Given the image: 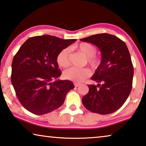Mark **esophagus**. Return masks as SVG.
I'll list each match as a JSON object with an SVG mask.
<instances>
[{
	"label": "esophagus",
	"instance_id": "esophagus-1",
	"mask_svg": "<svg viewBox=\"0 0 146 146\" xmlns=\"http://www.w3.org/2000/svg\"><path fill=\"white\" fill-rule=\"evenodd\" d=\"M74 84L75 87H78V86H80V84L79 83H77V82H74Z\"/></svg>",
	"mask_w": 146,
	"mask_h": 146
}]
</instances>
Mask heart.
<instances>
[{"label":"heart","mask_w":146,"mask_h":146,"mask_svg":"<svg viewBox=\"0 0 146 146\" xmlns=\"http://www.w3.org/2000/svg\"><path fill=\"white\" fill-rule=\"evenodd\" d=\"M78 52L87 58L89 65L93 69L98 68L101 63V58L96 56V47L92 44L89 43H82L76 47ZM57 63L62 68H66L70 64V49L68 48H64L59 52L57 56ZM92 72L88 68H78L72 67L66 70L63 73L64 77L67 80L75 82H82L88 77L90 76Z\"/></svg>","instance_id":"1"}]
</instances>
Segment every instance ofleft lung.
I'll list each match as a JSON object with an SVG mask.
<instances>
[{
  "mask_svg": "<svg viewBox=\"0 0 146 146\" xmlns=\"http://www.w3.org/2000/svg\"><path fill=\"white\" fill-rule=\"evenodd\" d=\"M80 40L97 46L102 54L100 65L91 78L98 84L88 85L89 92L82 103L93 113H114L125 103L132 88L134 67L127 46L119 37L106 33Z\"/></svg>",
  "mask_w": 146,
  "mask_h": 146,
  "instance_id": "obj_1",
  "label": "left lung"
}]
</instances>
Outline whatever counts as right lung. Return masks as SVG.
Instances as JSON below:
<instances>
[{
  "label": "right lung",
  "instance_id": "1",
  "mask_svg": "<svg viewBox=\"0 0 146 146\" xmlns=\"http://www.w3.org/2000/svg\"><path fill=\"white\" fill-rule=\"evenodd\" d=\"M76 39H62L44 35L29 38L21 46L12 63L11 82L22 106L35 115H44L63 104L74 88L60 76L57 56Z\"/></svg>",
  "mask_w": 146,
  "mask_h": 146
}]
</instances>
